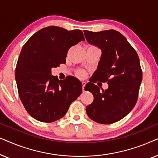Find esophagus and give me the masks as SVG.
<instances>
[{
    "label": "esophagus",
    "instance_id": "esophagus-1",
    "mask_svg": "<svg viewBox=\"0 0 158 158\" xmlns=\"http://www.w3.org/2000/svg\"><path fill=\"white\" fill-rule=\"evenodd\" d=\"M86 83L85 81H83L82 82V85H83V87H82V89H83V91H85V85Z\"/></svg>",
    "mask_w": 158,
    "mask_h": 158
}]
</instances>
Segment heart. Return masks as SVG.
I'll return each mask as SVG.
<instances>
[{
    "label": "heart",
    "mask_w": 158,
    "mask_h": 158,
    "mask_svg": "<svg viewBox=\"0 0 158 158\" xmlns=\"http://www.w3.org/2000/svg\"><path fill=\"white\" fill-rule=\"evenodd\" d=\"M77 75L80 78H84L86 77V72L84 70H79L77 72Z\"/></svg>",
    "instance_id": "1"
}]
</instances>
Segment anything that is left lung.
<instances>
[{"label": "left lung", "mask_w": 158, "mask_h": 158, "mask_svg": "<svg viewBox=\"0 0 158 158\" xmlns=\"http://www.w3.org/2000/svg\"><path fill=\"white\" fill-rule=\"evenodd\" d=\"M88 42L102 51L97 70L85 86L94 95L86 107L88 116L103 124H113L126 116L137 101L142 71L135 49L120 32L110 29L94 32L85 30ZM107 82L109 88L100 91L93 83Z\"/></svg>", "instance_id": "1"}]
</instances>
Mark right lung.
<instances>
[{"label":"right lung","instance_id":"obj_1","mask_svg":"<svg viewBox=\"0 0 158 158\" xmlns=\"http://www.w3.org/2000/svg\"><path fill=\"white\" fill-rule=\"evenodd\" d=\"M84 40L81 30L52 26L36 32L23 45L15 78L21 102L35 119L45 123L60 119L81 95V81L73 76L59 81L51 75V68L65 63L69 49Z\"/></svg>","mask_w":158,"mask_h":158}]
</instances>
